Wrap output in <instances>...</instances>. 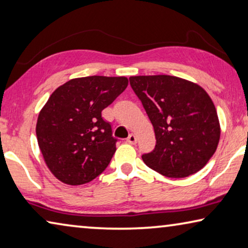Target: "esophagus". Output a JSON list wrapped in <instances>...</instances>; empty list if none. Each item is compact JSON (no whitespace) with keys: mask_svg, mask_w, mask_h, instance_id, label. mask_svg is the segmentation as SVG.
I'll return each mask as SVG.
<instances>
[{"mask_svg":"<svg viewBox=\"0 0 248 248\" xmlns=\"http://www.w3.org/2000/svg\"><path fill=\"white\" fill-rule=\"evenodd\" d=\"M127 142L130 143V144H135L137 143V137L131 133V135H129V137L127 138Z\"/></svg>","mask_w":248,"mask_h":248,"instance_id":"obj_1","label":"esophagus"}]
</instances>
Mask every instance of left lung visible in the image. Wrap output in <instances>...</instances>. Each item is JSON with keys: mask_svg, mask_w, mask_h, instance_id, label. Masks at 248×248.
Returning <instances> with one entry per match:
<instances>
[{"mask_svg": "<svg viewBox=\"0 0 248 248\" xmlns=\"http://www.w3.org/2000/svg\"><path fill=\"white\" fill-rule=\"evenodd\" d=\"M129 80L155 133V150L142 155L143 162L168 178H186L205 167L221 136L217 112L205 90L169 75Z\"/></svg>", "mask_w": 248, "mask_h": 248, "instance_id": "left-lung-1", "label": "left lung"}]
</instances>
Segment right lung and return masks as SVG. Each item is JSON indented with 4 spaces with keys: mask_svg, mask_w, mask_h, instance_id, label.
Segmentation results:
<instances>
[{
    "mask_svg": "<svg viewBox=\"0 0 248 248\" xmlns=\"http://www.w3.org/2000/svg\"><path fill=\"white\" fill-rule=\"evenodd\" d=\"M127 86V77L88 76L70 79L50 95L39 111L36 137L55 178L80 186L105 171L117 139L101 111Z\"/></svg>",
    "mask_w": 248,
    "mask_h": 248,
    "instance_id": "1",
    "label": "right lung"
}]
</instances>
